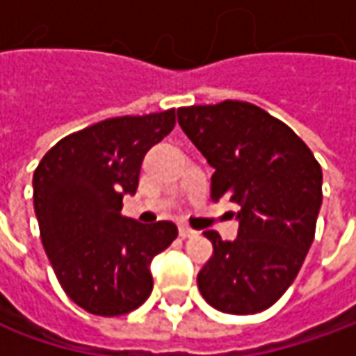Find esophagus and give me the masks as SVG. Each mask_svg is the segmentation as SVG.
Segmentation results:
<instances>
[{"instance_id": "obj_1", "label": "esophagus", "mask_w": 356, "mask_h": 356, "mask_svg": "<svg viewBox=\"0 0 356 356\" xmlns=\"http://www.w3.org/2000/svg\"><path fill=\"white\" fill-rule=\"evenodd\" d=\"M178 232H180V238H194V236H196V234H198V232H196V229H192V227H188V226H180V229H178Z\"/></svg>"}]
</instances>
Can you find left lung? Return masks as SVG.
<instances>
[{
  "instance_id": "left-lung-1",
  "label": "left lung",
  "mask_w": 356,
  "mask_h": 356,
  "mask_svg": "<svg viewBox=\"0 0 356 356\" xmlns=\"http://www.w3.org/2000/svg\"><path fill=\"white\" fill-rule=\"evenodd\" d=\"M178 124L212 166V200L238 204V238L206 232L213 255L198 289L218 311L252 315L293 283L315 238L323 172L285 122L241 101L178 108Z\"/></svg>"
}]
</instances>
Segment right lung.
Masks as SVG:
<instances>
[{
	"label": "right lung",
	"instance_id": "obj_1",
	"mask_svg": "<svg viewBox=\"0 0 356 356\" xmlns=\"http://www.w3.org/2000/svg\"><path fill=\"white\" fill-rule=\"evenodd\" d=\"M174 124V108L106 118L61 138L35 168L45 253L65 293L92 315L140 307L152 291V257L178 236L172 222L146 226L120 216L122 196L138 188L144 154Z\"/></svg>",
	"mask_w": 356,
	"mask_h": 356
}]
</instances>
